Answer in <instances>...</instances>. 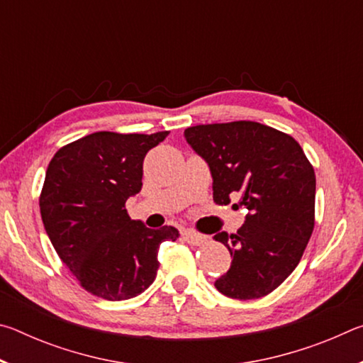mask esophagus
Segmentation results:
<instances>
[{"instance_id":"1","label":"esophagus","mask_w":363,"mask_h":363,"mask_svg":"<svg viewBox=\"0 0 363 363\" xmlns=\"http://www.w3.org/2000/svg\"><path fill=\"white\" fill-rule=\"evenodd\" d=\"M184 238H186V242L189 245H195V247H200V245L206 243V237L205 235H200V233H196L194 230H186V232H184Z\"/></svg>"}]
</instances>
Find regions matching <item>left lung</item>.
<instances>
[{"label": "left lung", "instance_id": "8db88e82", "mask_svg": "<svg viewBox=\"0 0 363 363\" xmlns=\"http://www.w3.org/2000/svg\"><path fill=\"white\" fill-rule=\"evenodd\" d=\"M184 134L210 164L216 205L237 196L233 206L250 211L237 233L213 237L232 256L214 286L240 301L267 296L296 269L314 232V167L290 134L256 121L196 125Z\"/></svg>", "mask_w": 363, "mask_h": 363}]
</instances>
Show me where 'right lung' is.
Segmentation results:
<instances>
[{
    "instance_id": "right-lung-1",
    "label": "right lung",
    "mask_w": 363,
    "mask_h": 363,
    "mask_svg": "<svg viewBox=\"0 0 363 363\" xmlns=\"http://www.w3.org/2000/svg\"><path fill=\"white\" fill-rule=\"evenodd\" d=\"M169 131H99L56 152L46 169L40 211L54 250L86 291L107 301L138 296L157 277L158 248L179 232L149 229L126 211L143 187V163Z\"/></svg>"
}]
</instances>
